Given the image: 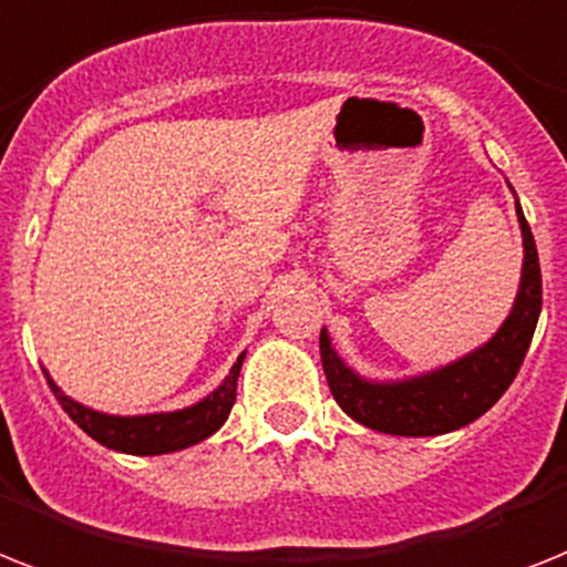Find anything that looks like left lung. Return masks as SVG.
Segmentation results:
<instances>
[{
  "mask_svg": "<svg viewBox=\"0 0 567 567\" xmlns=\"http://www.w3.org/2000/svg\"><path fill=\"white\" fill-rule=\"evenodd\" d=\"M515 212L524 238L522 285L504 326L475 352L413 379L370 381L349 370L347 361L331 347L329 331H320L326 381L343 413L381 434L436 436L475 422L507 393L530 349L542 311V268L536 241L518 200Z\"/></svg>",
  "mask_w": 567,
  "mask_h": 567,
  "instance_id": "1",
  "label": "left lung"
}]
</instances>
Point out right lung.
<instances>
[{"label":"right lung","instance_id":"add662e5","mask_svg":"<svg viewBox=\"0 0 567 567\" xmlns=\"http://www.w3.org/2000/svg\"><path fill=\"white\" fill-rule=\"evenodd\" d=\"M244 352L238 361L233 363V370L224 379L218 390H212L206 399H200L192 408L172 413H145V416H110V413L92 411L86 404L69 399L63 390L52 381V375L45 372V381L52 393L58 395L60 408L69 413V419L75 422L81 431L95 440V443L107 445L113 451H124V454H140V457H154V454H168V451L188 449L197 445L200 440L212 436L224 422H227L233 404H236V384L238 372H241Z\"/></svg>","mask_w":567,"mask_h":567}]
</instances>
